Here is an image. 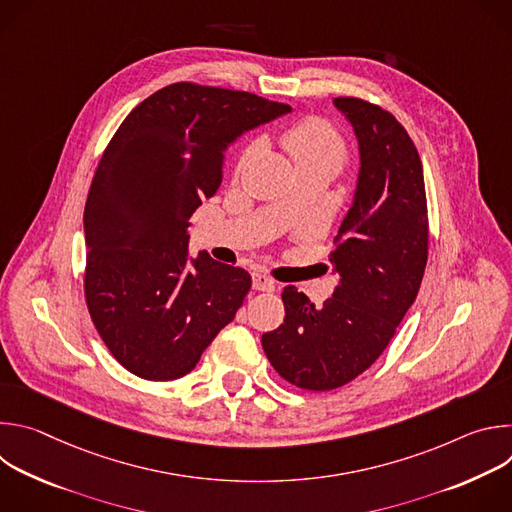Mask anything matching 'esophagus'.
<instances>
[{
	"mask_svg": "<svg viewBox=\"0 0 512 512\" xmlns=\"http://www.w3.org/2000/svg\"><path fill=\"white\" fill-rule=\"evenodd\" d=\"M277 283L267 277V275H261V273H253V289L255 291H275Z\"/></svg>",
	"mask_w": 512,
	"mask_h": 512,
	"instance_id": "1",
	"label": "esophagus"
}]
</instances>
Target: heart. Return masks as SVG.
I'll list each match as a JSON object with an SVG mask.
<instances>
[{
  "mask_svg": "<svg viewBox=\"0 0 512 512\" xmlns=\"http://www.w3.org/2000/svg\"><path fill=\"white\" fill-rule=\"evenodd\" d=\"M281 143L300 174L326 172L336 176L348 158V145L344 137L322 117H304L291 123L287 129H283ZM259 150L261 139H253L241 154L239 168H243Z\"/></svg>",
  "mask_w": 512,
  "mask_h": 512,
  "instance_id": "b5f03b06",
  "label": "heart"
}]
</instances>
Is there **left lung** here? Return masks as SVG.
I'll list each match as a JSON object with an SVG mask.
<instances>
[{
    "label": "left lung",
    "instance_id": "obj_1",
    "mask_svg": "<svg viewBox=\"0 0 512 512\" xmlns=\"http://www.w3.org/2000/svg\"><path fill=\"white\" fill-rule=\"evenodd\" d=\"M334 105L360 152L354 200L330 253L338 285L322 308L287 285L283 324L261 338L279 377L306 391L338 389L383 354L417 298L429 243L423 166L405 127L364 99Z\"/></svg>",
    "mask_w": 512,
    "mask_h": 512
}]
</instances>
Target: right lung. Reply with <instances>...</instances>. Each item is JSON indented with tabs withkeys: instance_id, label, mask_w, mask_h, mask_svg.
I'll list each match as a JSON object with an SVG mask.
<instances>
[{
	"instance_id": "obj_1",
	"label": "right lung",
	"mask_w": 512,
	"mask_h": 512,
	"mask_svg": "<svg viewBox=\"0 0 512 512\" xmlns=\"http://www.w3.org/2000/svg\"><path fill=\"white\" fill-rule=\"evenodd\" d=\"M289 111L245 91L174 83L111 137L85 204V300L129 373L188 375L243 306L251 275L206 251L190 259V216L221 186L229 145Z\"/></svg>"
}]
</instances>
